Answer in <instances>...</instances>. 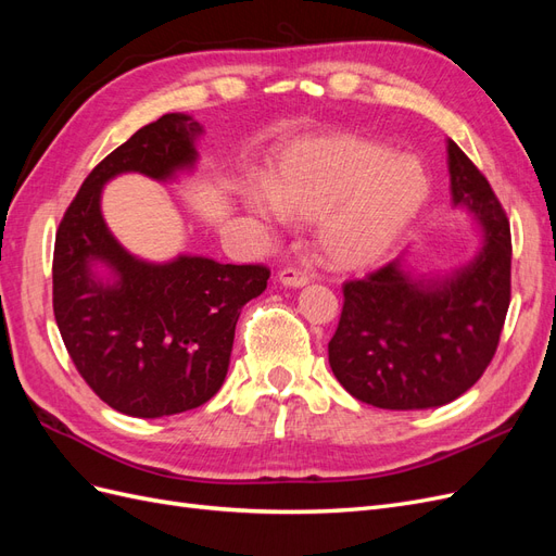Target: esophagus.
<instances>
[{
	"mask_svg": "<svg viewBox=\"0 0 556 556\" xmlns=\"http://www.w3.org/2000/svg\"><path fill=\"white\" fill-rule=\"evenodd\" d=\"M278 280L280 285H285V288H304V285H308V276L301 274L299 268H282V271L278 274Z\"/></svg>",
	"mask_w": 556,
	"mask_h": 556,
	"instance_id": "34e87169",
	"label": "esophagus"
}]
</instances>
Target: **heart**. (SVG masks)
Listing matches in <instances>:
<instances>
[{
	"instance_id": "obj_1",
	"label": "heart",
	"mask_w": 556,
	"mask_h": 556,
	"mask_svg": "<svg viewBox=\"0 0 556 556\" xmlns=\"http://www.w3.org/2000/svg\"><path fill=\"white\" fill-rule=\"evenodd\" d=\"M431 180L422 160L357 134L296 141L271 164L266 192L250 188L257 215L315 223L317 255L339 271L382 262L425 211Z\"/></svg>"
}]
</instances>
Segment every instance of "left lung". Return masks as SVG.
Instances as JSON below:
<instances>
[{
  "label": "left lung",
  "mask_w": 556,
  "mask_h": 556,
  "mask_svg": "<svg viewBox=\"0 0 556 556\" xmlns=\"http://www.w3.org/2000/svg\"><path fill=\"white\" fill-rule=\"evenodd\" d=\"M452 204L480 227L478 255L447 276H417L399 257L343 285L329 366L376 408H439L490 366L510 306V223L490 182L447 139Z\"/></svg>",
  "instance_id": "obj_1"
}]
</instances>
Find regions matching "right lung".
<instances>
[{
    "label": "right lung",
    "instance_id": "obj_1",
    "mask_svg": "<svg viewBox=\"0 0 556 556\" xmlns=\"http://www.w3.org/2000/svg\"><path fill=\"white\" fill-rule=\"evenodd\" d=\"M201 134L185 113L131 134L83 180L55 237L53 311L66 352L92 392L131 417L185 413L217 394L241 308L271 274L201 255L146 262L111 233L104 185L121 174L176 180L194 169Z\"/></svg>",
    "mask_w": 556,
    "mask_h": 556
}]
</instances>
